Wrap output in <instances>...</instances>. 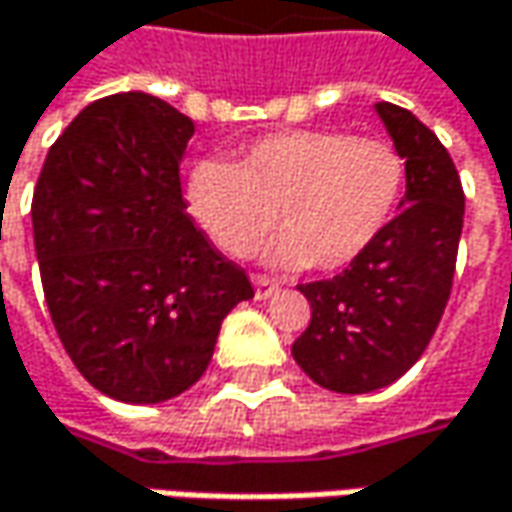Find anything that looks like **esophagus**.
<instances>
[{
	"label": "esophagus",
	"instance_id": "34e87169",
	"mask_svg": "<svg viewBox=\"0 0 512 512\" xmlns=\"http://www.w3.org/2000/svg\"><path fill=\"white\" fill-rule=\"evenodd\" d=\"M252 281H255V296H257V299H272V296L278 293V284H275L272 278L255 275Z\"/></svg>",
	"mask_w": 512,
	"mask_h": 512
}]
</instances>
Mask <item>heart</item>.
Instances as JSON below:
<instances>
[{"label": "heart", "instance_id": "b5f03b06", "mask_svg": "<svg viewBox=\"0 0 512 512\" xmlns=\"http://www.w3.org/2000/svg\"><path fill=\"white\" fill-rule=\"evenodd\" d=\"M404 178V158L387 140L281 131L255 140L237 163H193L184 202L222 255H252L275 210L284 231L266 257L281 269L334 272L369 252L387 231Z\"/></svg>", "mask_w": 512, "mask_h": 512}]
</instances>
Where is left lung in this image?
<instances>
[{"label": "left lung", "instance_id": "8db88e82", "mask_svg": "<svg viewBox=\"0 0 512 512\" xmlns=\"http://www.w3.org/2000/svg\"><path fill=\"white\" fill-rule=\"evenodd\" d=\"M375 111L407 166L401 210L349 269L299 287L310 325L293 343L307 378L346 395L390 387L428 349L451 296L466 202L437 134L390 102Z\"/></svg>", "mask_w": 512, "mask_h": 512}]
</instances>
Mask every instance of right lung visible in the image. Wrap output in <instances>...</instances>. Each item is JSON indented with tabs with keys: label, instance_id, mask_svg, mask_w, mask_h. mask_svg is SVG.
I'll return each instance as SVG.
<instances>
[{
	"label": "right lung",
	"instance_id": "obj_1",
	"mask_svg": "<svg viewBox=\"0 0 512 512\" xmlns=\"http://www.w3.org/2000/svg\"><path fill=\"white\" fill-rule=\"evenodd\" d=\"M193 131L158 96H105L55 140L34 187V252L55 331L75 369L125 404L190 390L222 319L255 296L187 216L178 166Z\"/></svg>",
	"mask_w": 512,
	"mask_h": 512
}]
</instances>
